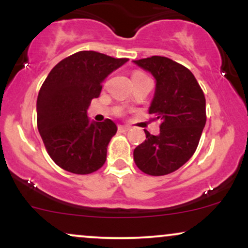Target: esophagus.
<instances>
[{
    "mask_svg": "<svg viewBox=\"0 0 248 248\" xmlns=\"http://www.w3.org/2000/svg\"><path fill=\"white\" fill-rule=\"evenodd\" d=\"M119 132L120 133H126V132H128V130H129V127H127V126H119Z\"/></svg>",
    "mask_w": 248,
    "mask_h": 248,
    "instance_id": "1",
    "label": "esophagus"
}]
</instances>
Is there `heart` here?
<instances>
[{
	"mask_svg": "<svg viewBox=\"0 0 248 248\" xmlns=\"http://www.w3.org/2000/svg\"><path fill=\"white\" fill-rule=\"evenodd\" d=\"M136 75H142V73L141 72H135L133 76H136Z\"/></svg>",
	"mask_w": 248,
	"mask_h": 248,
	"instance_id": "1",
	"label": "heart"
}]
</instances>
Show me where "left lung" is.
I'll return each mask as SVG.
<instances>
[{"label":"left lung","mask_w":248,"mask_h":248,"mask_svg":"<svg viewBox=\"0 0 248 248\" xmlns=\"http://www.w3.org/2000/svg\"><path fill=\"white\" fill-rule=\"evenodd\" d=\"M133 62L155 78L149 114L161 120L158 135L144 130L146 140L134 149V161L147 175H168L197 149L206 122L205 96L191 71L172 59L153 56Z\"/></svg>","instance_id":"obj_1"}]
</instances>
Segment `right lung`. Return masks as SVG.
<instances>
[{
  "label": "right lung",
  "mask_w": 248,
  "mask_h": 248,
  "mask_svg": "<svg viewBox=\"0 0 248 248\" xmlns=\"http://www.w3.org/2000/svg\"><path fill=\"white\" fill-rule=\"evenodd\" d=\"M95 51H79L51 70L37 98V127L53 162L69 172L87 175L104 166L116 124L90 121L87 109L101 82L127 62Z\"/></svg>",
  "instance_id": "obj_1"
}]
</instances>
